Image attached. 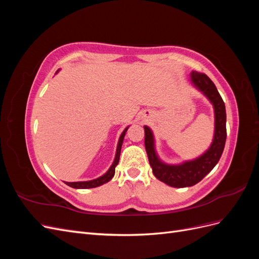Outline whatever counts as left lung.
Returning <instances> with one entry per match:
<instances>
[{"instance_id":"1","label":"left lung","mask_w":259,"mask_h":259,"mask_svg":"<svg viewBox=\"0 0 259 259\" xmlns=\"http://www.w3.org/2000/svg\"><path fill=\"white\" fill-rule=\"evenodd\" d=\"M190 81L194 88L199 90L214 107V137L209 148L204 153L197 159L185 161L177 165L164 163L155 152L152 131L148 126H144L145 147L153 175L164 184L175 188L191 187L201 182L215 167L221 159L227 137L225 103L222 96L219 95L215 84L206 74L197 71H192L190 73Z\"/></svg>"}]
</instances>
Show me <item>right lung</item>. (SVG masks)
Wrapping results in <instances>:
<instances>
[{
  "mask_svg": "<svg viewBox=\"0 0 259 259\" xmlns=\"http://www.w3.org/2000/svg\"><path fill=\"white\" fill-rule=\"evenodd\" d=\"M127 130H128V126L123 131V133H122L120 138H119V143H117L114 161L112 163V165L110 166V168L107 170V173H105L103 176H100V177H98L96 179L89 180V182H75V183H67L66 182V185L72 187V188H75V189H89V188L99 187L101 185L108 183L109 180H111L112 177L114 176L115 166L117 165V163H119V160H120V153H121V148H122V144H123V139H124V136H125V133H126Z\"/></svg>",
  "mask_w": 259,
  "mask_h": 259,
  "instance_id": "right-lung-1",
  "label": "right lung"
}]
</instances>
